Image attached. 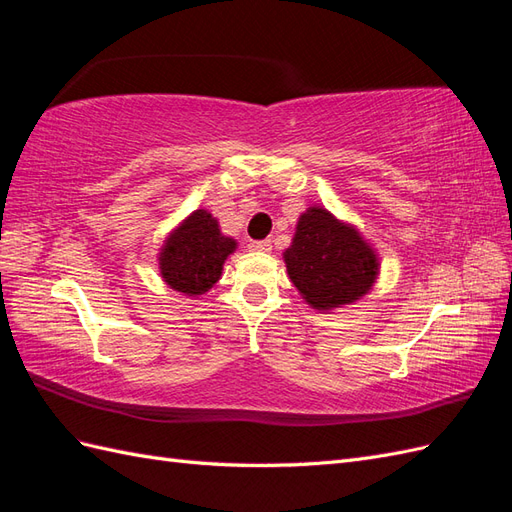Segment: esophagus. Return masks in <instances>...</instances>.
I'll list each match as a JSON object with an SVG mask.
<instances>
[{"mask_svg":"<svg viewBox=\"0 0 512 512\" xmlns=\"http://www.w3.org/2000/svg\"><path fill=\"white\" fill-rule=\"evenodd\" d=\"M271 239H262V241H256L254 243V250H258V252H271Z\"/></svg>","mask_w":512,"mask_h":512,"instance_id":"1","label":"esophagus"}]
</instances>
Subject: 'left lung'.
<instances>
[{
	"label": "left lung",
	"mask_w": 512,
	"mask_h": 512,
	"mask_svg": "<svg viewBox=\"0 0 512 512\" xmlns=\"http://www.w3.org/2000/svg\"><path fill=\"white\" fill-rule=\"evenodd\" d=\"M290 282L314 309L354 303L374 286L380 262L359 230L322 207H309L284 252Z\"/></svg>",
	"instance_id": "1"
}]
</instances>
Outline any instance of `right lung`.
Wrapping results in <instances>:
<instances>
[{"label": "right lung", "instance_id": "obj_1", "mask_svg": "<svg viewBox=\"0 0 512 512\" xmlns=\"http://www.w3.org/2000/svg\"><path fill=\"white\" fill-rule=\"evenodd\" d=\"M237 241L222 235L218 220L205 209H196L170 232L160 252V273L164 282L196 297L220 280L224 260L235 252Z\"/></svg>", "mask_w": 512, "mask_h": 512}]
</instances>
